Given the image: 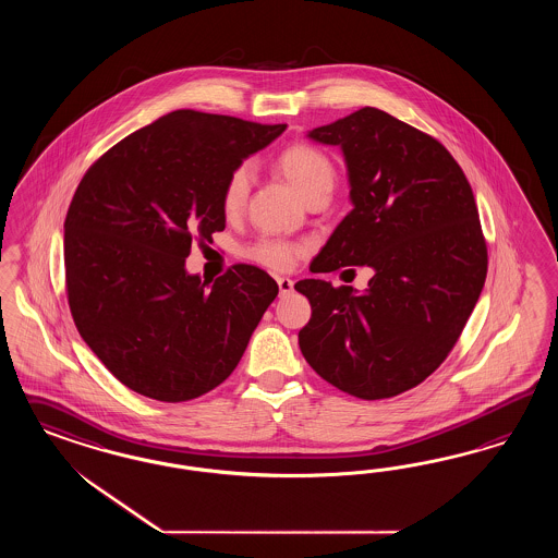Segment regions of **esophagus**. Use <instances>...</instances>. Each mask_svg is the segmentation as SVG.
<instances>
[{"label":"esophagus","mask_w":558,"mask_h":558,"mask_svg":"<svg viewBox=\"0 0 558 558\" xmlns=\"http://www.w3.org/2000/svg\"><path fill=\"white\" fill-rule=\"evenodd\" d=\"M276 282H278V288H280V294H282V296H284V294H290V292L294 290V282H292L290 278H284V276H282V278H278Z\"/></svg>","instance_id":"esophagus-1"}]
</instances>
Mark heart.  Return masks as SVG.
Listing matches in <instances>:
<instances>
[{
  "mask_svg": "<svg viewBox=\"0 0 558 558\" xmlns=\"http://www.w3.org/2000/svg\"><path fill=\"white\" fill-rule=\"evenodd\" d=\"M276 169L282 173L288 184L299 192L303 201L319 192L331 194L336 184V168L329 161V157L304 143H294L280 153L276 157ZM252 180H254V173L250 166H239L231 171L220 198L222 210L227 215H236L245 206L252 190ZM301 252L303 250L294 243L262 239L250 250V257L270 270H288L294 266Z\"/></svg>",
  "mask_w": 558,
  "mask_h": 558,
  "instance_id": "b5f03b06",
  "label": "heart"
}]
</instances>
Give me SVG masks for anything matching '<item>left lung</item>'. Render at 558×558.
I'll return each instance as SVG.
<instances>
[{
  "mask_svg": "<svg viewBox=\"0 0 558 558\" xmlns=\"http://www.w3.org/2000/svg\"><path fill=\"white\" fill-rule=\"evenodd\" d=\"M306 136L341 149L354 204L311 271L368 266L374 276L362 294L296 282L313 308L299 345L329 385L389 399L438 368L481 296L487 243L473 187L439 141L378 108Z\"/></svg>",
  "mask_w": 558,
  "mask_h": 558,
  "instance_id": "left-lung-1",
  "label": "left lung"
}]
</instances>
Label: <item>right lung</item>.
Here are the masks:
<instances>
[{"label":"right lung","mask_w":558,"mask_h":558,"mask_svg":"<svg viewBox=\"0 0 558 558\" xmlns=\"http://www.w3.org/2000/svg\"><path fill=\"white\" fill-rule=\"evenodd\" d=\"M287 124L175 110L124 136L85 171L65 219V282L80 336L124 387L196 399L235 371L278 294L236 264L213 284L187 274L192 239L225 229L233 169Z\"/></svg>","instance_id":"add662e5"}]
</instances>
